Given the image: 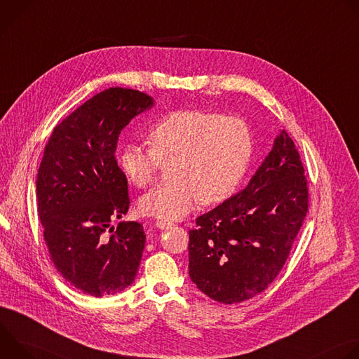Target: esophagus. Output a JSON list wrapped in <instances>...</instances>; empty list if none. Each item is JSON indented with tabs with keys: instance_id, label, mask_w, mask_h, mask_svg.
Masks as SVG:
<instances>
[{
	"instance_id": "esophagus-1",
	"label": "esophagus",
	"mask_w": 359,
	"mask_h": 359,
	"mask_svg": "<svg viewBox=\"0 0 359 359\" xmlns=\"http://www.w3.org/2000/svg\"><path fill=\"white\" fill-rule=\"evenodd\" d=\"M155 226H156L158 229H161V230H166V229H170V227L173 226V223H170V222H163V220H158V222L155 223Z\"/></svg>"
}]
</instances>
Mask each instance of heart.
Wrapping results in <instances>:
<instances>
[{"label": "heart", "instance_id": "1", "mask_svg": "<svg viewBox=\"0 0 359 359\" xmlns=\"http://www.w3.org/2000/svg\"><path fill=\"white\" fill-rule=\"evenodd\" d=\"M147 142L150 149L125 144L119 166L132 184L144 187L171 162L173 179L139 198L142 215L163 222L186 217L200 200L217 204L231 197L252 155V133L244 119L203 109L168 114L150 128Z\"/></svg>", "mask_w": 359, "mask_h": 359}]
</instances>
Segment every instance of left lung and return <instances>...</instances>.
<instances>
[{"mask_svg": "<svg viewBox=\"0 0 359 359\" xmlns=\"http://www.w3.org/2000/svg\"><path fill=\"white\" fill-rule=\"evenodd\" d=\"M309 210V189L285 130L248 184L189 231V276L215 301L234 304L264 291L278 276Z\"/></svg>", "mask_w": 359, "mask_h": 359, "instance_id": "obj_1", "label": "left lung"}]
</instances>
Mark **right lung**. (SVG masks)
Wrapping results in <instances>:
<instances>
[{"instance_id": "add662e5", "label": "right lung", "mask_w": 359, "mask_h": 359, "mask_svg": "<svg viewBox=\"0 0 359 359\" xmlns=\"http://www.w3.org/2000/svg\"><path fill=\"white\" fill-rule=\"evenodd\" d=\"M155 105L151 96L109 88L86 100L50 135L36 175L38 215L60 274L92 297L128 288L146 236L140 223L111 222L129 210L128 179L115 150L121 130Z\"/></svg>"}]
</instances>
